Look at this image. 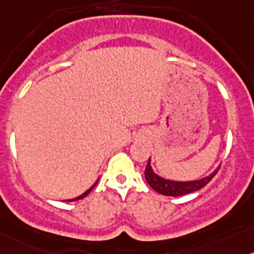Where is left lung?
I'll list each match as a JSON object with an SVG mask.
<instances>
[{
	"label": "left lung",
	"mask_w": 254,
	"mask_h": 254,
	"mask_svg": "<svg viewBox=\"0 0 254 254\" xmlns=\"http://www.w3.org/2000/svg\"><path fill=\"white\" fill-rule=\"evenodd\" d=\"M218 170L219 167L214 171V172L210 173L209 176H206V177L204 178H200V180H192V181H175V180L164 178L162 177V176L157 175V173L153 171L149 158L144 175H145V180H147L148 185L158 193H162V195L166 196H181L190 192H193V191H198L200 189H202V187H204L205 185H207V182L216 175Z\"/></svg>",
	"instance_id": "1"
}]
</instances>
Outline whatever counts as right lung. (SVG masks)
Returning a JSON list of instances; mask_svg holds the SVG:
<instances>
[{"label":"right lung","instance_id":"right-lung-1","mask_svg":"<svg viewBox=\"0 0 254 254\" xmlns=\"http://www.w3.org/2000/svg\"><path fill=\"white\" fill-rule=\"evenodd\" d=\"M96 185H97V181H96V182H95V184H93V185H92V186H91V187H90V189H88V190H87V191H86V192H83V193H82V195L77 196V197L72 198V200H67V201H76V200H81V198L86 197V196H87V195H88V193H90V192H91V191H92V190H93V189H95V186H96Z\"/></svg>","mask_w":254,"mask_h":254}]
</instances>
